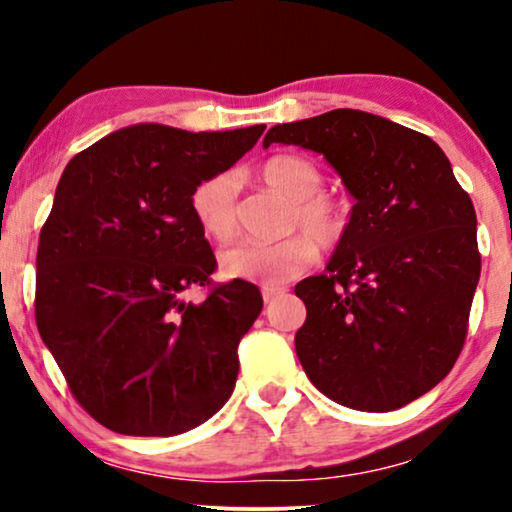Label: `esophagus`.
Returning <instances> with one entry per match:
<instances>
[{
    "label": "esophagus",
    "instance_id": "1",
    "mask_svg": "<svg viewBox=\"0 0 512 512\" xmlns=\"http://www.w3.org/2000/svg\"><path fill=\"white\" fill-rule=\"evenodd\" d=\"M261 293H263V300H265V303H272V300H275V298L284 296L286 289H284V286H263Z\"/></svg>",
    "mask_w": 512,
    "mask_h": 512
}]
</instances>
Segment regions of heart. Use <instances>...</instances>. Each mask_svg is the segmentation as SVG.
Returning a JSON list of instances; mask_svg holds the SVG:
<instances>
[{
  "label": "heart",
  "mask_w": 512,
  "mask_h": 512,
  "mask_svg": "<svg viewBox=\"0 0 512 512\" xmlns=\"http://www.w3.org/2000/svg\"><path fill=\"white\" fill-rule=\"evenodd\" d=\"M261 177L293 200L291 235L279 242L240 240L221 251L219 263L226 277L256 284H282L298 277L317 261L319 247L331 249L347 230V212L333 195L321 191L324 172L314 160L282 153L261 167ZM191 209L202 233L226 242L237 233V184L233 174H216L193 188Z\"/></svg>",
  "instance_id": "obj_1"
}]
</instances>
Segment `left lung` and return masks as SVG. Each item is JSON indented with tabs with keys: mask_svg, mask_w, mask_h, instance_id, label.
<instances>
[{
	"mask_svg": "<svg viewBox=\"0 0 512 512\" xmlns=\"http://www.w3.org/2000/svg\"><path fill=\"white\" fill-rule=\"evenodd\" d=\"M275 142L321 153L356 200L324 275L296 286L298 359L335 403L403 408L464 347L480 279L473 202L431 137L366 111L275 125L263 146Z\"/></svg>",
	"mask_w": 512,
	"mask_h": 512,
	"instance_id": "1",
	"label": "left lung"
}]
</instances>
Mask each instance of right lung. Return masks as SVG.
I'll return each mask as SVG.
<instances>
[{
	"mask_svg": "<svg viewBox=\"0 0 512 512\" xmlns=\"http://www.w3.org/2000/svg\"><path fill=\"white\" fill-rule=\"evenodd\" d=\"M265 125L188 132L116 130L76 153L41 228L34 317L76 401L125 436H177L216 415L235 389L237 345L263 310L244 279L212 285V247L193 188L226 172Z\"/></svg>",
	"mask_w": 512,
	"mask_h": 512,
	"instance_id": "right-lung-1",
	"label": "right lung"
}]
</instances>
